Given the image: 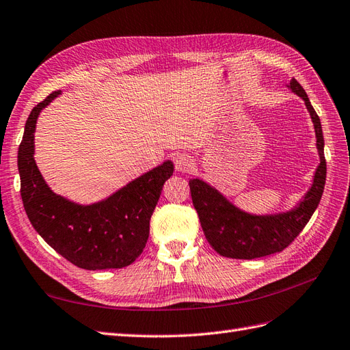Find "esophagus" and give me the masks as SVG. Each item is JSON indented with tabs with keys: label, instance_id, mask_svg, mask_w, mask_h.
Listing matches in <instances>:
<instances>
[{
	"label": "esophagus",
	"instance_id": "obj_1",
	"mask_svg": "<svg viewBox=\"0 0 350 350\" xmlns=\"http://www.w3.org/2000/svg\"><path fill=\"white\" fill-rule=\"evenodd\" d=\"M174 164H176L177 172L187 173L189 170L193 167V159L191 155H187V154H178L174 158Z\"/></svg>",
	"mask_w": 350,
	"mask_h": 350
}]
</instances>
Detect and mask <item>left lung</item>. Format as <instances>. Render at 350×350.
<instances>
[{
    "label": "left lung",
    "mask_w": 350,
    "mask_h": 350,
    "mask_svg": "<svg viewBox=\"0 0 350 350\" xmlns=\"http://www.w3.org/2000/svg\"><path fill=\"white\" fill-rule=\"evenodd\" d=\"M287 86L304 99L314 123L319 165L314 174L312 186L292 211L274 215H254L236 208L217 189L201 178H191L189 186L192 202L204 234L214 251L223 256L254 259L282 252L304 230L323 196L327 164L321 122L309 103L305 89L296 79H292L291 85Z\"/></svg>",
    "instance_id": "1"
}]
</instances>
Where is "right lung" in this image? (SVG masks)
I'll return each instance as SVG.
<instances>
[{
	"label": "right lung",
	"instance_id": "obj_1",
	"mask_svg": "<svg viewBox=\"0 0 350 350\" xmlns=\"http://www.w3.org/2000/svg\"><path fill=\"white\" fill-rule=\"evenodd\" d=\"M59 94H49L32 109L18 146L20 193L27 218L54 251L79 268L95 271L131 265L144 252L149 219L174 165L165 161L92 205L55 195L36 167L33 133L41 109Z\"/></svg>",
	"mask_w": 350,
	"mask_h": 350
}]
</instances>
